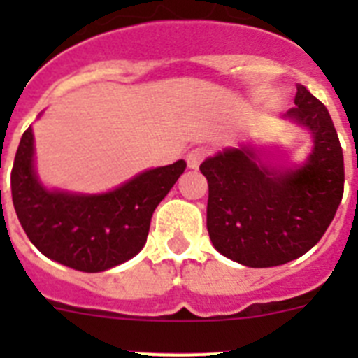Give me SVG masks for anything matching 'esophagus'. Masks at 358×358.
<instances>
[{
  "label": "esophagus",
  "mask_w": 358,
  "mask_h": 358,
  "mask_svg": "<svg viewBox=\"0 0 358 358\" xmlns=\"http://www.w3.org/2000/svg\"><path fill=\"white\" fill-rule=\"evenodd\" d=\"M208 156V148L204 147H197L194 150L188 152V156H186V163H188L189 169H199V164L204 161V157Z\"/></svg>",
  "instance_id": "1"
}]
</instances>
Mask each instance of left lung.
<instances>
[{
    "label": "left lung",
    "mask_w": 358,
    "mask_h": 358,
    "mask_svg": "<svg viewBox=\"0 0 358 358\" xmlns=\"http://www.w3.org/2000/svg\"><path fill=\"white\" fill-rule=\"evenodd\" d=\"M294 103L283 118L310 132L305 163L273 166L264 150L240 145L201 164L211 243L245 267H276L308 252L343 199L344 157L330 113L301 84Z\"/></svg>",
    "instance_id": "1"
}]
</instances>
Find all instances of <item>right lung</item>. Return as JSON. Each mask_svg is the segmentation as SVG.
<instances>
[{
	"label": "right lung",
	"mask_w": 358,
	"mask_h": 358,
	"mask_svg": "<svg viewBox=\"0 0 358 358\" xmlns=\"http://www.w3.org/2000/svg\"><path fill=\"white\" fill-rule=\"evenodd\" d=\"M31 127L12 166V202L30 242L46 258L82 273H102L143 249L154 210L185 172L182 159L138 173L106 194L48 189L36 172Z\"/></svg>",
	"instance_id": "right-lung-1"
}]
</instances>
